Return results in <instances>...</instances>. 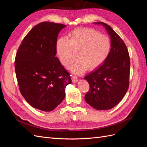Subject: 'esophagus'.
I'll list each match as a JSON object with an SVG mask.
<instances>
[{"instance_id": "esophagus-1", "label": "esophagus", "mask_w": 147, "mask_h": 147, "mask_svg": "<svg viewBox=\"0 0 147 147\" xmlns=\"http://www.w3.org/2000/svg\"><path fill=\"white\" fill-rule=\"evenodd\" d=\"M72 82L73 83H76V82H77V81H78V78H77V77H76V76H74V75H72Z\"/></svg>"}]
</instances>
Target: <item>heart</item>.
Returning <instances> with one entry per match:
<instances>
[{
	"label": "heart",
	"mask_w": 147,
	"mask_h": 147,
	"mask_svg": "<svg viewBox=\"0 0 147 147\" xmlns=\"http://www.w3.org/2000/svg\"><path fill=\"white\" fill-rule=\"evenodd\" d=\"M56 51L61 63L70 68L77 57L78 59L72 66L75 74H81L88 69L94 70L108 59L112 50V41L107 35L88 28L71 30L67 39L60 37L56 42Z\"/></svg>",
	"instance_id": "1"
}]
</instances>
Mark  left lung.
<instances>
[{
  "label": "left lung",
  "instance_id": "obj_1",
  "mask_svg": "<svg viewBox=\"0 0 147 147\" xmlns=\"http://www.w3.org/2000/svg\"><path fill=\"white\" fill-rule=\"evenodd\" d=\"M112 41V50L108 59L84 79L90 84L84 99L96 110H109L122 100L129 85L130 58L127 47L110 26L102 22Z\"/></svg>",
  "mask_w": 147,
  "mask_h": 147
}]
</instances>
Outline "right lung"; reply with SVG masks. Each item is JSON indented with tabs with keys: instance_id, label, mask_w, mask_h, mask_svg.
I'll return each mask as SVG.
<instances>
[{
	"instance_id": "1",
	"label": "right lung",
	"mask_w": 147,
	"mask_h": 147,
	"mask_svg": "<svg viewBox=\"0 0 147 147\" xmlns=\"http://www.w3.org/2000/svg\"><path fill=\"white\" fill-rule=\"evenodd\" d=\"M65 25L44 21L35 26L16 52L15 69L22 96L38 110L50 112L63 100L70 74L56 57V42Z\"/></svg>"
}]
</instances>
